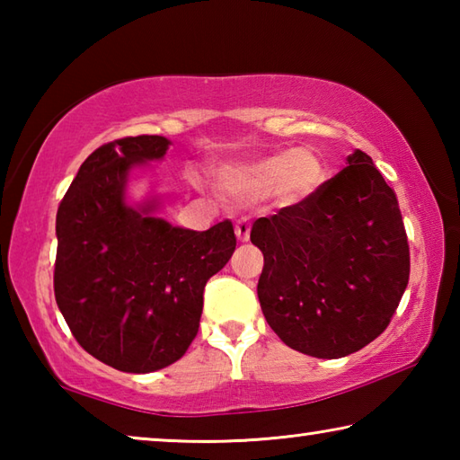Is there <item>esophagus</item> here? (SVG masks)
<instances>
[{
    "label": "esophagus",
    "instance_id": "1",
    "mask_svg": "<svg viewBox=\"0 0 460 460\" xmlns=\"http://www.w3.org/2000/svg\"><path fill=\"white\" fill-rule=\"evenodd\" d=\"M249 231H252V223H249V219L247 217H241V219L237 221V225H235V235H237V239L239 241H245L249 239Z\"/></svg>",
    "mask_w": 460,
    "mask_h": 460
}]
</instances>
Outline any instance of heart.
<instances>
[{"mask_svg":"<svg viewBox=\"0 0 460 460\" xmlns=\"http://www.w3.org/2000/svg\"><path fill=\"white\" fill-rule=\"evenodd\" d=\"M323 181V164L308 150L278 152L253 164L225 172L223 189L239 197H261L279 192L286 202H300L313 194Z\"/></svg>","mask_w":460,"mask_h":460,"instance_id":"heart-1","label":"heart"}]
</instances>
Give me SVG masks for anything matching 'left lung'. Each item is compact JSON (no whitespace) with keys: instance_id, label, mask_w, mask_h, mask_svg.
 Segmentation results:
<instances>
[{"instance_id":"obj_1","label":"left lung","mask_w":460,"mask_h":460,"mask_svg":"<svg viewBox=\"0 0 460 460\" xmlns=\"http://www.w3.org/2000/svg\"><path fill=\"white\" fill-rule=\"evenodd\" d=\"M263 253L258 298L294 351L339 359L387 329L410 278L395 192L361 150L292 207L252 227Z\"/></svg>"}]
</instances>
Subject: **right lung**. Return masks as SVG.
<instances>
[{"instance_id":"add662e5","label":"right lung","mask_w":460,"mask_h":460,"mask_svg":"<svg viewBox=\"0 0 460 460\" xmlns=\"http://www.w3.org/2000/svg\"><path fill=\"white\" fill-rule=\"evenodd\" d=\"M168 146L137 136L97 147L57 213V305L84 351L126 373L181 359L199 332L208 278L237 245L231 221L192 231L155 217V199L128 205L131 168L162 160Z\"/></svg>"}]
</instances>
